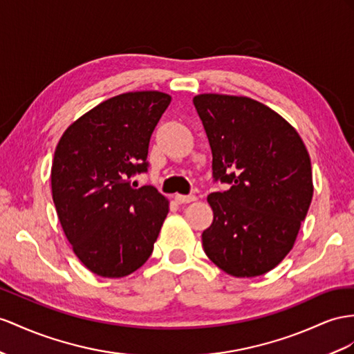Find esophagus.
<instances>
[{
    "mask_svg": "<svg viewBox=\"0 0 354 354\" xmlns=\"http://www.w3.org/2000/svg\"><path fill=\"white\" fill-rule=\"evenodd\" d=\"M174 198L178 203H192V202L197 201L196 196H183V194H175Z\"/></svg>",
    "mask_w": 354,
    "mask_h": 354,
    "instance_id": "obj_1",
    "label": "esophagus"
}]
</instances>
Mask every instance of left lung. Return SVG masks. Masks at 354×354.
<instances>
[{
    "mask_svg": "<svg viewBox=\"0 0 354 354\" xmlns=\"http://www.w3.org/2000/svg\"><path fill=\"white\" fill-rule=\"evenodd\" d=\"M212 151L214 178L227 192L207 196L212 224L203 250L225 274L263 275L293 248L313 198L311 160L292 124L243 95L193 98Z\"/></svg>",
    "mask_w": 354,
    "mask_h": 354,
    "instance_id": "8db88e82",
    "label": "left lung"
}]
</instances>
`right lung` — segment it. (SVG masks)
<instances>
[{"mask_svg": "<svg viewBox=\"0 0 354 354\" xmlns=\"http://www.w3.org/2000/svg\"><path fill=\"white\" fill-rule=\"evenodd\" d=\"M170 100L160 91L104 100L71 122L57 145L53 203L76 257L98 277L130 275L152 254L169 201L129 179L147 171L151 134Z\"/></svg>", "mask_w": 354, "mask_h": 354, "instance_id": "obj_1", "label": "right lung"}]
</instances>
